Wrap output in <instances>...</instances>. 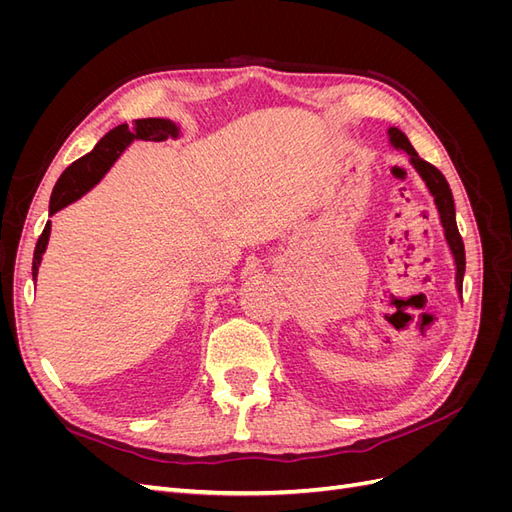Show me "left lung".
I'll use <instances>...</instances> for the list:
<instances>
[{
	"instance_id": "obj_1",
	"label": "left lung",
	"mask_w": 512,
	"mask_h": 512,
	"mask_svg": "<svg viewBox=\"0 0 512 512\" xmlns=\"http://www.w3.org/2000/svg\"><path fill=\"white\" fill-rule=\"evenodd\" d=\"M389 138L391 143L397 149H406L408 156L414 164V168L421 173V177L425 179L429 192L433 194V200H436L438 211H440V220L444 226V235L448 245H451L453 256H455V265H457V288L461 290L463 286V273H466V247H463V239L459 235V228H457V220H455V200H453V192L448 188V181L446 177L440 173V170L429 164L427 160L418 158V153L414 151V147L410 145L408 136L397 130V128H389Z\"/></svg>"
}]
</instances>
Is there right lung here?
Listing matches in <instances>:
<instances>
[{
	"instance_id": "add662e5",
	"label": "right lung",
	"mask_w": 512,
	"mask_h": 512,
	"mask_svg": "<svg viewBox=\"0 0 512 512\" xmlns=\"http://www.w3.org/2000/svg\"><path fill=\"white\" fill-rule=\"evenodd\" d=\"M168 134H177V128L175 123H170L166 119H136L132 121V126L121 123V126H117L115 130L104 134L100 138V143L91 149L87 156L72 162L64 173H61L51 194L49 213L53 215L55 211L64 209L68 203H72V200L83 196L89 188H94L106 170L111 168V164L119 158V153L132 141H164V138H168ZM49 232H51V222H46L34 252V265H32L34 280L38 275V265L46 250V243H49Z\"/></svg>"
}]
</instances>
